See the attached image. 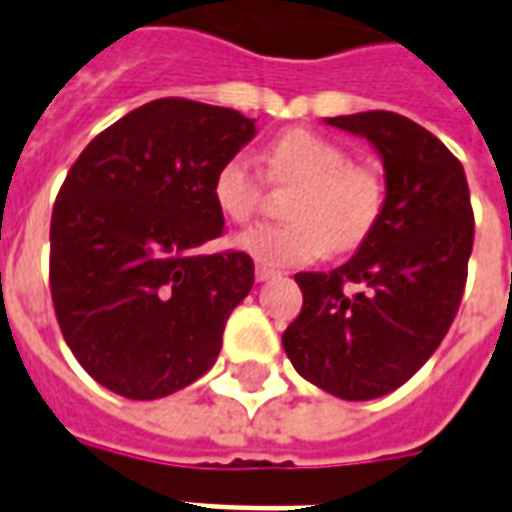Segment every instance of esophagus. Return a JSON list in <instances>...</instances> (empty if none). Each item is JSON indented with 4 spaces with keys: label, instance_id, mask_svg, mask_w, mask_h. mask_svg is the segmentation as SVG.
<instances>
[{
    "label": "esophagus",
    "instance_id": "esophagus-1",
    "mask_svg": "<svg viewBox=\"0 0 512 512\" xmlns=\"http://www.w3.org/2000/svg\"><path fill=\"white\" fill-rule=\"evenodd\" d=\"M255 276H257V281H271L279 276V271H273V268H268V265H257Z\"/></svg>",
    "mask_w": 512,
    "mask_h": 512
}]
</instances>
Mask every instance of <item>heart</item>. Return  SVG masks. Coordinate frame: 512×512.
Here are the masks:
<instances>
[{
	"mask_svg": "<svg viewBox=\"0 0 512 512\" xmlns=\"http://www.w3.org/2000/svg\"><path fill=\"white\" fill-rule=\"evenodd\" d=\"M265 175L297 185L287 225H257L236 247L263 265H303L327 249L350 252L374 231L385 204L382 180L356 167L340 143L311 130H289L263 151ZM265 196V177L247 154L228 156L212 177V201L231 223H249Z\"/></svg>",
	"mask_w": 512,
	"mask_h": 512,
	"instance_id": "heart-1",
	"label": "heart"
}]
</instances>
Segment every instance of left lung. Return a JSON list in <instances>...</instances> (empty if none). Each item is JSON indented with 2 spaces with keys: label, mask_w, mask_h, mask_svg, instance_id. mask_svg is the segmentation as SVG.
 <instances>
[{
  "label": "left lung",
  "mask_w": 512,
  "mask_h": 512,
  "mask_svg": "<svg viewBox=\"0 0 512 512\" xmlns=\"http://www.w3.org/2000/svg\"><path fill=\"white\" fill-rule=\"evenodd\" d=\"M385 167V204L348 263L297 273L303 311L281 335L305 380L345 401L401 388L441 345L473 252V207L457 156L393 111L335 116Z\"/></svg>",
  "instance_id": "8db88e82"
}]
</instances>
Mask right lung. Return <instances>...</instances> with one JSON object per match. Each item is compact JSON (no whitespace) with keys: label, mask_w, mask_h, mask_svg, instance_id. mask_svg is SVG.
<instances>
[{"label":"right lung","mask_w":512,"mask_h":512,"mask_svg":"<svg viewBox=\"0 0 512 512\" xmlns=\"http://www.w3.org/2000/svg\"><path fill=\"white\" fill-rule=\"evenodd\" d=\"M255 138L233 108L159 98L84 148L50 223L60 332L92 380L132 401L209 372L255 284L247 252L201 255L223 233L212 177Z\"/></svg>","instance_id":"1"}]
</instances>
